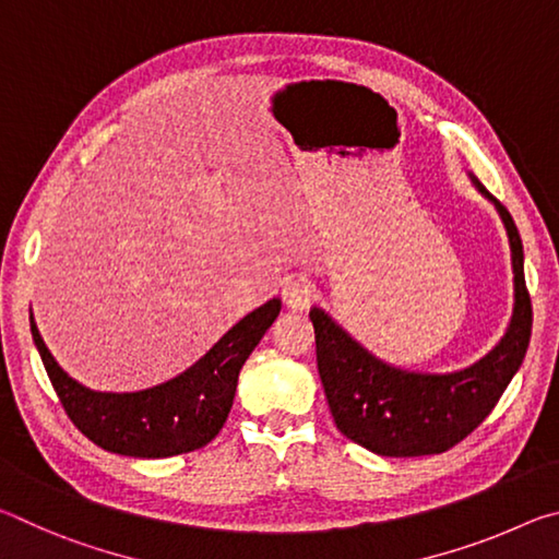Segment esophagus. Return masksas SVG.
Returning <instances> with one entry per match:
<instances>
[{
  "label": "esophagus",
  "instance_id": "34e87169",
  "mask_svg": "<svg viewBox=\"0 0 559 559\" xmlns=\"http://www.w3.org/2000/svg\"><path fill=\"white\" fill-rule=\"evenodd\" d=\"M281 298L286 302V308L293 310V313H302V310L310 308L316 293L310 288V283L306 281H288L286 286L281 288Z\"/></svg>",
  "mask_w": 559,
  "mask_h": 559
}]
</instances>
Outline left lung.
<instances>
[{
  "label": "left lung",
  "mask_w": 559,
  "mask_h": 559,
  "mask_svg": "<svg viewBox=\"0 0 559 559\" xmlns=\"http://www.w3.org/2000/svg\"><path fill=\"white\" fill-rule=\"evenodd\" d=\"M471 179L496 204L513 257V318L486 357L459 372L402 370L377 359L325 310L310 308L330 414L340 433L377 456H429L456 447L493 412L527 353L533 306L525 288L523 241L506 206L476 177Z\"/></svg>",
  "instance_id": "obj_1"
}]
</instances>
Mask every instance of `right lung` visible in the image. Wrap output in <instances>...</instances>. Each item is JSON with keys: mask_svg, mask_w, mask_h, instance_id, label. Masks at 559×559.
<instances>
[{"mask_svg": "<svg viewBox=\"0 0 559 559\" xmlns=\"http://www.w3.org/2000/svg\"><path fill=\"white\" fill-rule=\"evenodd\" d=\"M278 313V298L263 302L189 370L138 392H96L75 382L44 345L34 316L29 323L46 374L81 433L120 456L167 459L202 449L222 431L246 357Z\"/></svg>", "mask_w": 559, "mask_h": 559, "instance_id": "1", "label": "right lung"}]
</instances>
